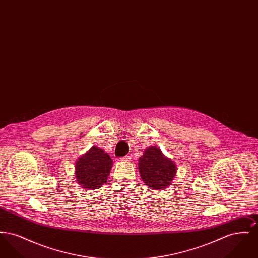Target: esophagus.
Masks as SVG:
<instances>
[{
    "label": "esophagus",
    "instance_id": "obj_1",
    "mask_svg": "<svg viewBox=\"0 0 258 258\" xmlns=\"http://www.w3.org/2000/svg\"><path fill=\"white\" fill-rule=\"evenodd\" d=\"M130 159H131V157H130V156H124V157L120 158V160H122V161H126V160H130Z\"/></svg>",
    "mask_w": 258,
    "mask_h": 258
}]
</instances>
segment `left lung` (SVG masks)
I'll use <instances>...</instances> for the list:
<instances>
[{
	"label": "left lung",
	"instance_id": "left-lung-1",
	"mask_svg": "<svg viewBox=\"0 0 258 258\" xmlns=\"http://www.w3.org/2000/svg\"><path fill=\"white\" fill-rule=\"evenodd\" d=\"M140 176L151 188L164 189L171 184L177 168L175 163L164 157L159 148H147L138 161Z\"/></svg>",
	"mask_w": 258,
	"mask_h": 258
}]
</instances>
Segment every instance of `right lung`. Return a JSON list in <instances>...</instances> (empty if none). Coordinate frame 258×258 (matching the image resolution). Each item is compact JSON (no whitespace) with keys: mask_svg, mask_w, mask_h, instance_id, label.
I'll use <instances>...</instances> for the list:
<instances>
[{"mask_svg":"<svg viewBox=\"0 0 258 258\" xmlns=\"http://www.w3.org/2000/svg\"><path fill=\"white\" fill-rule=\"evenodd\" d=\"M112 168L109 155L97 146H93L75 163L77 183L88 189H97L106 183Z\"/></svg>","mask_w":258,"mask_h":258,"instance_id":"1","label":"right lung"}]
</instances>
